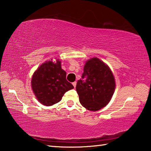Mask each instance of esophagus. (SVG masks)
Listing matches in <instances>:
<instances>
[{
    "instance_id": "obj_1",
    "label": "esophagus",
    "mask_w": 151,
    "mask_h": 151,
    "mask_svg": "<svg viewBox=\"0 0 151 151\" xmlns=\"http://www.w3.org/2000/svg\"><path fill=\"white\" fill-rule=\"evenodd\" d=\"M76 81H74V82H73L72 83V85H73V87H74V88H76Z\"/></svg>"
}]
</instances>
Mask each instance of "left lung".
Wrapping results in <instances>:
<instances>
[{
  "instance_id": "1",
  "label": "left lung",
  "mask_w": 151,
  "mask_h": 151,
  "mask_svg": "<svg viewBox=\"0 0 151 151\" xmlns=\"http://www.w3.org/2000/svg\"><path fill=\"white\" fill-rule=\"evenodd\" d=\"M115 87L114 77L109 66L95 57L85 63L76 91L82 106L91 111H97L110 102Z\"/></svg>"
}]
</instances>
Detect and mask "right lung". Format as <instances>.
Listing matches in <instances>:
<instances>
[{
    "mask_svg": "<svg viewBox=\"0 0 151 151\" xmlns=\"http://www.w3.org/2000/svg\"><path fill=\"white\" fill-rule=\"evenodd\" d=\"M66 78V72L62 69L60 60L53 62L51 59L41 64L31 79V88L39 102L52 106L60 101L65 93L73 89Z\"/></svg>",
    "mask_w": 151,
    "mask_h": 151,
    "instance_id": "1",
    "label": "right lung"
}]
</instances>
